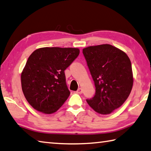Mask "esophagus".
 <instances>
[{
	"instance_id": "1",
	"label": "esophagus",
	"mask_w": 151,
	"mask_h": 151,
	"mask_svg": "<svg viewBox=\"0 0 151 151\" xmlns=\"http://www.w3.org/2000/svg\"><path fill=\"white\" fill-rule=\"evenodd\" d=\"M76 93L78 94H81L82 93H83V89H81V88H79L78 91H76Z\"/></svg>"
}]
</instances>
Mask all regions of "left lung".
<instances>
[{
    "instance_id": "1",
    "label": "left lung",
    "mask_w": 151,
    "mask_h": 151,
    "mask_svg": "<svg viewBox=\"0 0 151 151\" xmlns=\"http://www.w3.org/2000/svg\"><path fill=\"white\" fill-rule=\"evenodd\" d=\"M95 83V95L88 104L101 114H109L128 98L133 84L131 61L124 51L109 44L83 49Z\"/></svg>"
}]
</instances>
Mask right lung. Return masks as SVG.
I'll use <instances>...</instances> for the list:
<instances>
[{
	"label": "right lung",
	"instance_id": "add662e5",
	"mask_svg": "<svg viewBox=\"0 0 151 151\" xmlns=\"http://www.w3.org/2000/svg\"><path fill=\"white\" fill-rule=\"evenodd\" d=\"M78 48L43 47L33 51L21 74L23 93L34 109L50 114L67 100L64 70L78 57Z\"/></svg>",
	"mask_w": 151,
	"mask_h": 151
}]
</instances>
